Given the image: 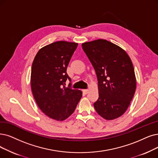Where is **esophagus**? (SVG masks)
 Segmentation results:
<instances>
[{
    "label": "esophagus",
    "instance_id": "1",
    "mask_svg": "<svg viewBox=\"0 0 158 158\" xmlns=\"http://www.w3.org/2000/svg\"><path fill=\"white\" fill-rule=\"evenodd\" d=\"M83 92H84L85 94H87L88 92H89V90H88V89H84V90H83Z\"/></svg>",
    "mask_w": 158,
    "mask_h": 158
}]
</instances>
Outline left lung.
<instances>
[{
  "mask_svg": "<svg viewBox=\"0 0 158 158\" xmlns=\"http://www.w3.org/2000/svg\"><path fill=\"white\" fill-rule=\"evenodd\" d=\"M81 46L97 77L99 97L93 104L94 109L106 120L121 117L128 109L136 89L134 69L129 56L105 40L86 42Z\"/></svg>",
  "mask_w": 158,
  "mask_h": 158,
  "instance_id": "left-lung-1",
  "label": "left lung"
}]
</instances>
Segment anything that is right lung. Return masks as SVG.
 <instances>
[{
  "instance_id": "right-lung-1",
  "label": "right lung",
  "mask_w": 158,
  "mask_h": 158,
  "mask_svg": "<svg viewBox=\"0 0 158 158\" xmlns=\"http://www.w3.org/2000/svg\"><path fill=\"white\" fill-rule=\"evenodd\" d=\"M78 43L56 41L41 48L31 71V89L40 110L50 118L64 121L74 111L82 92L73 89L67 73L69 63Z\"/></svg>"
}]
</instances>
